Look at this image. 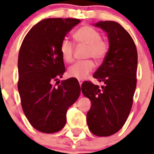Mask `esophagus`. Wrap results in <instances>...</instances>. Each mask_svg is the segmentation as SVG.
<instances>
[{
	"mask_svg": "<svg viewBox=\"0 0 154 154\" xmlns=\"http://www.w3.org/2000/svg\"><path fill=\"white\" fill-rule=\"evenodd\" d=\"M79 85H80V86H81L82 83V80H81V79H79Z\"/></svg>",
	"mask_w": 154,
	"mask_h": 154,
	"instance_id": "obj_1",
	"label": "esophagus"
}]
</instances>
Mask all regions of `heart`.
<instances>
[{"mask_svg":"<svg viewBox=\"0 0 154 154\" xmlns=\"http://www.w3.org/2000/svg\"><path fill=\"white\" fill-rule=\"evenodd\" d=\"M75 40L79 45L87 46L85 51L86 58H93L97 62H101L106 56L109 51V45L102 38L99 31L89 25L82 26L74 34ZM63 60L72 62L74 55V45L69 39L62 41L59 48ZM95 68V64L91 59L80 61L73 64L68 69V75L77 79H84L89 75Z\"/></svg>","mask_w":154,"mask_h":154,"instance_id":"b5f03b06","label":"heart"}]
</instances>
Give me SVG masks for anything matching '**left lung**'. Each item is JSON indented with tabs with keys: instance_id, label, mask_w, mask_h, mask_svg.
Returning <instances> with one entry per match:
<instances>
[{
	"instance_id": "1",
	"label": "left lung",
	"mask_w": 154,
	"mask_h": 154,
	"mask_svg": "<svg viewBox=\"0 0 154 154\" xmlns=\"http://www.w3.org/2000/svg\"><path fill=\"white\" fill-rule=\"evenodd\" d=\"M107 33L109 51L93 77L104 85L99 88L89 81L82 84V92L91 101L86 116L94 135L109 137L117 133L131 110L137 86V51L132 37L115 21L95 24Z\"/></svg>"
}]
</instances>
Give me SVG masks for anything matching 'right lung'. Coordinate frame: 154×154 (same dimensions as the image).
Segmentation results:
<instances>
[{
    "mask_svg": "<svg viewBox=\"0 0 154 154\" xmlns=\"http://www.w3.org/2000/svg\"><path fill=\"white\" fill-rule=\"evenodd\" d=\"M79 22L75 18L44 19L28 31L20 48L17 89L21 106L31 126L42 133L62 130L68 109L81 92L75 78L58 86L52 84L65 72L61 42Z\"/></svg>",
    "mask_w": 154,
    "mask_h": 154,
    "instance_id": "right-lung-1",
    "label": "right lung"
}]
</instances>
